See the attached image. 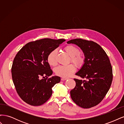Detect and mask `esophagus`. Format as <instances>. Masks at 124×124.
<instances>
[{"label":"esophagus","instance_id":"1","mask_svg":"<svg viewBox=\"0 0 124 124\" xmlns=\"http://www.w3.org/2000/svg\"><path fill=\"white\" fill-rule=\"evenodd\" d=\"M68 78L62 77V81H65V80H68Z\"/></svg>","mask_w":124,"mask_h":124}]
</instances>
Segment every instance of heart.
<instances>
[{"instance_id": "1", "label": "heart", "mask_w": 124, "mask_h": 124, "mask_svg": "<svg viewBox=\"0 0 124 124\" xmlns=\"http://www.w3.org/2000/svg\"><path fill=\"white\" fill-rule=\"evenodd\" d=\"M67 53L70 56L71 62L78 67H80L84 62V56L81 54L78 48L73 46H68L65 48ZM57 51L56 49L52 50L48 54L47 61L49 65L55 66L57 65ZM76 68L74 65H59L55 69V73L59 76L62 77H69L76 71Z\"/></svg>"}]
</instances>
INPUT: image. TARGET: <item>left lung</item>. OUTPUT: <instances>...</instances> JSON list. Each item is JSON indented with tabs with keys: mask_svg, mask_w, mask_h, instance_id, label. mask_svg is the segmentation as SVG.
I'll return each mask as SVG.
<instances>
[{
	"mask_svg": "<svg viewBox=\"0 0 124 124\" xmlns=\"http://www.w3.org/2000/svg\"><path fill=\"white\" fill-rule=\"evenodd\" d=\"M67 43L77 45L85 56L84 64L76 75L86 80L74 78L76 85L70 91L71 99L84 108L96 106L106 95L113 80L110 59L103 48L93 41L75 39Z\"/></svg>",
	"mask_w": 124,
	"mask_h": 124,
	"instance_id": "obj_1",
	"label": "left lung"
}]
</instances>
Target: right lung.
Listing matches in <instances>:
<instances>
[{
  "instance_id": "add662e5",
  "label": "right lung",
  "mask_w": 124,
  "mask_h": 124,
  "mask_svg": "<svg viewBox=\"0 0 124 124\" xmlns=\"http://www.w3.org/2000/svg\"><path fill=\"white\" fill-rule=\"evenodd\" d=\"M64 41L62 39H40L27 43L18 52L13 60L11 72L18 95L26 103L41 106L51 97L52 88L60 82L61 78H48L53 71L47 57Z\"/></svg>"
}]
</instances>
